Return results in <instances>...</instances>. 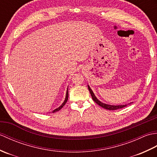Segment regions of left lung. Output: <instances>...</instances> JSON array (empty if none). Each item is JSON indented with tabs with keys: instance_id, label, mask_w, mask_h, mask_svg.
Segmentation results:
<instances>
[{
	"instance_id": "8db88e82",
	"label": "left lung",
	"mask_w": 157,
	"mask_h": 157,
	"mask_svg": "<svg viewBox=\"0 0 157 157\" xmlns=\"http://www.w3.org/2000/svg\"><path fill=\"white\" fill-rule=\"evenodd\" d=\"M88 90H89V91H90V94L92 96V98L93 99V101H94L96 103H97V104L99 106H102V108H104L105 109L111 110H111H117V109H121V108L125 107V106H126L128 105L131 104V102L128 103V104H126V105H111L105 104V103H103L101 101H100L96 97L95 94H94V92H93V91L92 90V89L90 88V87L89 85H88Z\"/></svg>"
}]
</instances>
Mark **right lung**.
<instances>
[{
  "instance_id": "obj_1",
  "label": "right lung",
  "mask_w": 157,
  "mask_h": 157,
  "mask_svg": "<svg viewBox=\"0 0 157 157\" xmlns=\"http://www.w3.org/2000/svg\"><path fill=\"white\" fill-rule=\"evenodd\" d=\"M68 96H69V93H68V88H67V92H66V96H65V101H63V102L62 103V105H60L58 108H56V109L53 110L52 111L50 112V113H55V112H56V111H59V110H61V109L63 107V106H64V105H65V103L67 102V100H68Z\"/></svg>"
}]
</instances>
